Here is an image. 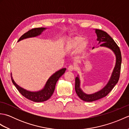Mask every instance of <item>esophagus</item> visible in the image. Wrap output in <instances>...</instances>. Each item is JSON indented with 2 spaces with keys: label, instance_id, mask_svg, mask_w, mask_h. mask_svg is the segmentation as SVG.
Segmentation results:
<instances>
[{
  "label": "esophagus",
  "instance_id": "esophagus-1",
  "mask_svg": "<svg viewBox=\"0 0 129 129\" xmlns=\"http://www.w3.org/2000/svg\"><path fill=\"white\" fill-rule=\"evenodd\" d=\"M74 69V68L73 66V65H70V66L68 68V70L69 72H73V71Z\"/></svg>",
  "mask_w": 129,
  "mask_h": 129
}]
</instances>
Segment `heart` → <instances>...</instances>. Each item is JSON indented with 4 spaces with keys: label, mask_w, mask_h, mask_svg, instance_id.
<instances>
[{
    "label": "heart",
    "mask_w": 129,
    "mask_h": 129,
    "mask_svg": "<svg viewBox=\"0 0 129 129\" xmlns=\"http://www.w3.org/2000/svg\"><path fill=\"white\" fill-rule=\"evenodd\" d=\"M88 42L81 37H74L68 40L65 44V50L68 53L73 51L76 49L75 55L80 57L86 51Z\"/></svg>",
    "instance_id": "heart-1"
}]
</instances>
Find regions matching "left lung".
<instances>
[{
  "mask_svg": "<svg viewBox=\"0 0 129 129\" xmlns=\"http://www.w3.org/2000/svg\"><path fill=\"white\" fill-rule=\"evenodd\" d=\"M94 30L97 36L96 40L98 42V45H100V46H98L97 48L101 46V47H105L110 49L115 55L116 62L108 83L103 89L92 94H86L83 91L80 87L81 82L80 76L79 75L76 76L75 85L76 93L82 100L87 101V102H92V101L100 99L106 96L111 91V90L114 88V87L115 86L119 81L122 61L121 51L119 46L114 42L113 38L105 31L99 29H94ZM95 49V46L92 48V49Z\"/></svg>",
  "mask_w": 129,
  "mask_h": 129,
  "instance_id": "1",
  "label": "left lung"
}]
</instances>
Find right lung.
<instances>
[{
  "mask_svg": "<svg viewBox=\"0 0 129 129\" xmlns=\"http://www.w3.org/2000/svg\"><path fill=\"white\" fill-rule=\"evenodd\" d=\"M46 29H47V28H46L32 29L28 31L26 33L23 34L22 36L19 38L18 42L24 39H28V38H34L39 36V35H42L43 32ZM66 70V68H62V69L57 71V72L54 73L48 79L43 88L39 90V91H29V90H27L18 85L15 83V81L14 80L12 77V73H11V78H12V81L13 84L14 85L19 92L23 96H24V97L27 98L29 100L34 101V102H43V101L48 100L53 95L55 90V87L56 82L58 80V79L64 74Z\"/></svg>",
  "mask_w": 129,
  "mask_h": 129,
  "instance_id": "obj_1",
  "label": "right lung"
}]
</instances>
